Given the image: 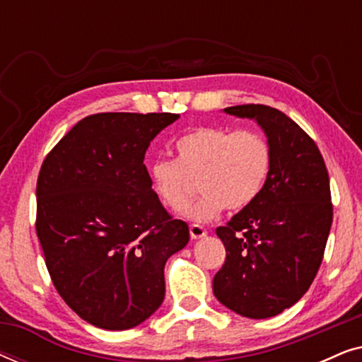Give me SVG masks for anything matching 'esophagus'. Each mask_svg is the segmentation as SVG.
Returning a JSON list of instances; mask_svg holds the SVG:
<instances>
[{
    "instance_id": "1",
    "label": "esophagus",
    "mask_w": 362,
    "mask_h": 362,
    "mask_svg": "<svg viewBox=\"0 0 362 362\" xmlns=\"http://www.w3.org/2000/svg\"><path fill=\"white\" fill-rule=\"evenodd\" d=\"M189 234H191V239H201V237H204L207 234V230L199 224H191Z\"/></svg>"
}]
</instances>
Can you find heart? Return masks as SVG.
Masks as SVG:
<instances>
[{
    "mask_svg": "<svg viewBox=\"0 0 362 362\" xmlns=\"http://www.w3.org/2000/svg\"><path fill=\"white\" fill-rule=\"evenodd\" d=\"M176 151L177 160L151 163V187L163 206L177 212L189 204L199 182L204 194L186 212L196 222L212 221L226 207L245 209L272 171L270 141L255 128H192L176 141Z\"/></svg>",
    "mask_w": 362,
    "mask_h": 362,
    "instance_id": "b5f03b06",
    "label": "heart"
}]
</instances>
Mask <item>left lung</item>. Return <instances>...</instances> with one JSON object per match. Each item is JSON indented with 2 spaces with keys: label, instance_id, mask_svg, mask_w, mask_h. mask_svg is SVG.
<instances>
[{
  "label": "left lung",
  "instance_id": "left-lung-1",
  "mask_svg": "<svg viewBox=\"0 0 362 362\" xmlns=\"http://www.w3.org/2000/svg\"><path fill=\"white\" fill-rule=\"evenodd\" d=\"M224 112L262 127L272 171L260 196L216 229L227 255L212 290L237 315L264 320L295 305L318 274L333 222L329 176L316 143L284 112L260 103Z\"/></svg>",
  "mask_w": 362,
  "mask_h": 362
}]
</instances>
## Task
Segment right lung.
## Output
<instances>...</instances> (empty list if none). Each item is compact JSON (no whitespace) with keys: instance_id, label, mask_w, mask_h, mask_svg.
<instances>
[{"instance_id":"obj_1","label":"right lung","mask_w":362,"mask_h":362,"mask_svg":"<svg viewBox=\"0 0 362 362\" xmlns=\"http://www.w3.org/2000/svg\"><path fill=\"white\" fill-rule=\"evenodd\" d=\"M176 113L108 112L77 123L42 161L36 234L52 284L97 328H135L165 300V264L189 242L151 189L150 141Z\"/></svg>"}]
</instances>
